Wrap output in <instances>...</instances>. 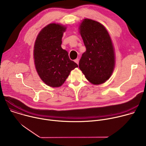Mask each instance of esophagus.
Masks as SVG:
<instances>
[{
    "instance_id": "1",
    "label": "esophagus",
    "mask_w": 146,
    "mask_h": 146,
    "mask_svg": "<svg viewBox=\"0 0 146 146\" xmlns=\"http://www.w3.org/2000/svg\"><path fill=\"white\" fill-rule=\"evenodd\" d=\"M74 62H76V63L77 64V65H78V62H79V59H78V58H77V59H76L75 60H74Z\"/></svg>"
}]
</instances>
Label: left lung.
I'll list each match as a JSON object with an SVG mask.
<instances>
[{
  "label": "left lung",
  "mask_w": 146,
  "mask_h": 146,
  "mask_svg": "<svg viewBox=\"0 0 146 146\" xmlns=\"http://www.w3.org/2000/svg\"><path fill=\"white\" fill-rule=\"evenodd\" d=\"M79 29L86 47L79 61V68L92 84H102L109 79L115 66L110 35L100 23L87 18L83 19Z\"/></svg>",
  "instance_id": "8db88e82"
}]
</instances>
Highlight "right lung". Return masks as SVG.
I'll use <instances>...</instances> for the list:
<instances>
[{
  "instance_id": "obj_1",
  "label": "right lung",
  "mask_w": 146,
  "mask_h": 146,
  "mask_svg": "<svg viewBox=\"0 0 146 146\" xmlns=\"http://www.w3.org/2000/svg\"><path fill=\"white\" fill-rule=\"evenodd\" d=\"M66 27L50 24L38 33L34 46L33 55L37 72L46 84L59 87L70 72L78 67L68 52L61 47L62 38Z\"/></svg>"
}]
</instances>
